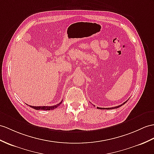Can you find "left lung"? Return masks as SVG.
Wrapping results in <instances>:
<instances>
[{
  "instance_id": "8db88e82",
  "label": "left lung",
  "mask_w": 154,
  "mask_h": 154,
  "mask_svg": "<svg viewBox=\"0 0 154 154\" xmlns=\"http://www.w3.org/2000/svg\"><path fill=\"white\" fill-rule=\"evenodd\" d=\"M127 101H125V102H124L123 103V104H120V105H119V106H115V107H112V108H99V107H97V108H99V109H106V110H112V109H115V108H119V107H120V106H122V105H123V104H124L125 103H126L127 102Z\"/></svg>"
}]
</instances>
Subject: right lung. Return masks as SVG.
I'll return each mask as SVG.
<instances>
[{
  "label": "right lung",
  "mask_w": 154,
  "mask_h": 154,
  "mask_svg": "<svg viewBox=\"0 0 154 154\" xmlns=\"http://www.w3.org/2000/svg\"><path fill=\"white\" fill-rule=\"evenodd\" d=\"M63 101V100H62ZM62 101L61 102H60L59 104H55V105L54 106H29L30 107H31L34 109L35 110H54L55 108H57L60 104L62 103Z\"/></svg>",
  "instance_id": "obj_1"
}]
</instances>
